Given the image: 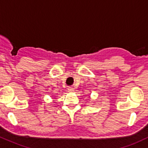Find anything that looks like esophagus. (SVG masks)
Instances as JSON below:
<instances>
[{
	"mask_svg": "<svg viewBox=\"0 0 148 148\" xmlns=\"http://www.w3.org/2000/svg\"><path fill=\"white\" fill-rule=\"evenodd\" d=\"M68 91L70 92H72L74 91V88L72 87H68Z\"/></svg>",
	"mask_w": 148,
	"mask_h": 148,
	"instance_id": "esophagus-1",
	"label": "esophagus"
}]
</instances>
